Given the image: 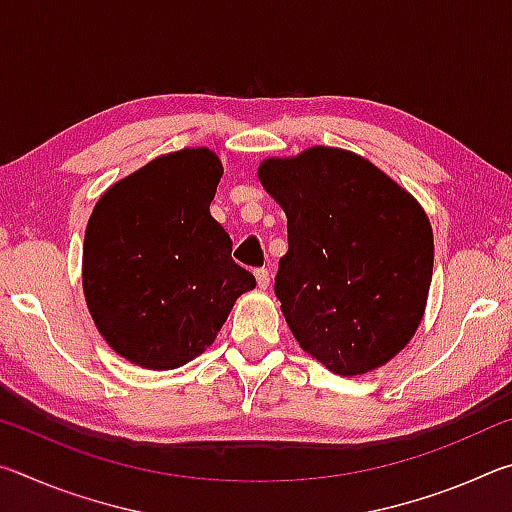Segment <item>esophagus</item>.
<instances>
[{
    "instance_id": "esophagus-1",
    "label": "esophagus",
    "mask_w": 512,
    "mask_h": 512,
    "mask_svg": "<svg viewBox=\"0 0 512 512\" xmlns=\"http://www.w3.org/2000/svg\"><path fill=\"white\" fill-rule=\"evenodd\" d=\"M255 280L259 289H266L271 284V271L268 268H255Z\"/></svg>"
}]
</instances>
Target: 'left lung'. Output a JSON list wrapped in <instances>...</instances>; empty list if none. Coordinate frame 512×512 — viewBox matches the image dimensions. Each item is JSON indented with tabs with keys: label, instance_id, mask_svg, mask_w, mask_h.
<instances>
[{
	"label": "left lung",
	"instance_id": "8db88e82",
	"mask_svg": "<svg viewBox=\"0 0 512 512\" xmlns=\"http://www.w3.org/2000/svg\"><path fill=\"white\" fill-rule=\"evenodd\" d=\"M259 180L287 214L275 296L300 348L345 377L393 359L427 305L433 232L422 207L366 158L327 146L266 160Z\"/></svg>",
	"mask_w": 512,
	"mask_h": 512
}]
</instances>
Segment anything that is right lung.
Listing matches in <instances>:
<instances>
[{
  "instance_id": "add662e5",
  "label": "right lung",
  "mask_w": 512,
  "mask_h": 512,
  "mask_svg": "<svg viewBox=\"0 0 512 512\" xmlns=\"http://www.w3.org/2000/svg\"><path fill=\"white\" fill-rule=\"evenodd\" d=\"M221 176L212 151L183 149L119 180L94 205L85 300L110 348L137 366L171 370L198 357L255 287L210 214Z\"/></svg>"
}]
</instances>
